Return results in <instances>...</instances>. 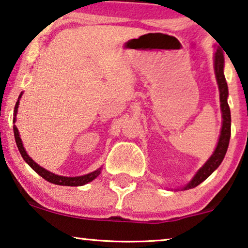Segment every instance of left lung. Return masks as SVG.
<instances>
[{
    "mask_svg": "<svg viewBox=\"0 0 248 248\" xmlns=\"http://www.w3.org/2000/svg\"><path fill=\"white\" fill-rule=\"evenodd\" d=\"M223 65H225V59H223V52L221 48L217 49L215 53V73H216V79L218 82L219 87V93H220V107H221V113H222V126L221 132H220V137L218 144L215 152L211 157L209 158V160L199 169V171L196 172L194 177L191 179V182L187 185H185V187H183V191L189 188H194L196 186L201 184L203 181H205L217 168L219 167L221 164L223 158H225L227 149L229 145L230 140V133H232V116H230V108L227 101L228 98V86H227L225 74H223Z\"/></svg>",
    "mask_w": 248,
    "mask_h": 248,
    "instance_id": "left-lung-1",
    "label": "left lung"
}]
</instances>
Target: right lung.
I'll return each mask as SVG.
<instances>
[{
  "label": "right lung",
  "mask_w": 248,
  "mask_h": 248,
  "mask_svg": "<svg viewBox=\"0 0 248 248\" xmlns=\"http://www.w3.org/2000/svg\"><path fill=\"white\" fill-rule=\"evenodd\" d=\"M21 94H22V93H21ZM21 94L19 96V99L21 98ZM19 99H18V101H16V107H15V118H13V122H16V111H18V107H19ZM13 132H15V139L16 142V147H18L20 154H21L22 158H23V160H25L27 164H28L30 167H31L33 170L37 172V174L42 176L44 179H46L47 182L53 183V184H56V185H63V186H82L84 184H87V183L93 182V179L100 174L101 168L97 169V170H94L93 172H90V174H87L83 176H77V177H65V176H60V175L53 174V172L46 170L45 168L40 167L39 165H37L36 162L33 161L28 155H27L25 148H23L21 138H20V135H19V131H18V128H16V125H13Z\"/></svg>",
  "instance_id": "obj_1"
}]
</instances>
